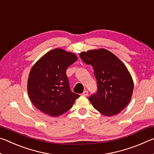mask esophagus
<instances>
[{"label":"esophagus","mask_w":154,"mask_h":154,"mask_svg":"<svg viewBox=\"0 0 154 154\" xmlns=\"http://www.w3.org/2000/svg\"><path fill=\"white\" fill-rule=\"evenodd\" d=\"M82 96H87L88 95V90H85L84 92H83L82 94Z\"/></svg>","instance_id":"obj_1"}]
</instances>
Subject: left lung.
<instances>
[{"label": "left lung", "instance_id": "left-lung-1", "mask_svg": "<svg viewBox=\"0 0 154 154\" xmlns=\"http://www.w3.org/2000/svg\"><path fill=\"white\" fill-rule=\"evenodd\" d=\"M79 56L94 70L97 91L88 98L92 105L106 116L118 114L129 103L134 88L126 66L105 49L82 52Z\"/></svg>", "mask_w": 154, "mask_h": 154}]
</instances>
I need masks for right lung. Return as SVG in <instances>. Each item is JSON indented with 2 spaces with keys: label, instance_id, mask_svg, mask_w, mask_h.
Wrapping results in <instances>:
<instances>
[{
  "label": "right lung",
  "instance_id": "right-lung-1",
  "mask_svg": "<svg viewBox=\"0 0 154 154\" xmlns=\"http://www.w3.org/2000/svg\"><path fill=\"white\" fill-rule=\"evenodd\" d=\"M77 60L73 53L55 49L34 65L28 77V93L38 110L56 117L72 107L79 95L70 89L66 69Z\"/></svg>",
  "mask_w": 154,
  "mask_h": 154
}]
</instances>
